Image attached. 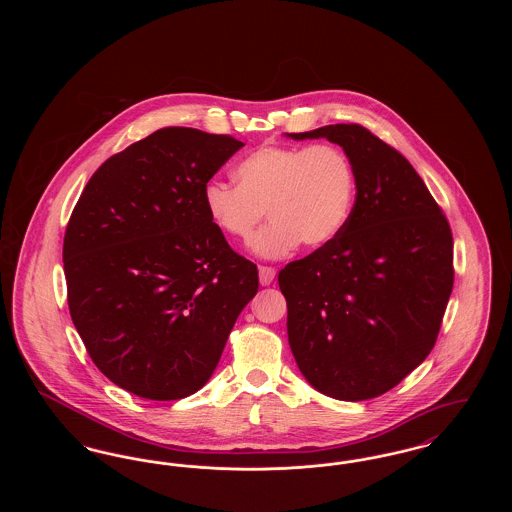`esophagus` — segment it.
<instances>
[{"label":"esophagus","instance_id":"esophagus-1","mask_svg":"<svg viewBox=\"0 0 512 512\" xmlns=\"http://www.w3.org/2000/svg\"><path fill=\"white\" fill-rule=\"evenodd\" d=\"M276 276V270L272 267H259V280L263 286H270Z\"/></svg>","mask_w":512,"mask_h":512}]
</instances>
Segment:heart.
Segmentation results:
<instances>
[{
	"label": "heart",
	"instance_id": "1",
	"mask_svg": "<svg viewBox=\"0 0 512 512\" xmlns=\"http://www.w3.org/2000/svg\"><path fill=\"white\" fill-rule=\"evenodd\" d=\"M238 184L211 178L203 205L222 234L245 242L265 215L272 222L253 238L263 259L290 255L299 244H330L351 215L357 178L347 153L332 144L265 146L236 167Z\"/></svg>",
	"mask_w": 512,
	"mask_h": 512
}]
</instances>
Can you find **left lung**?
Masks as SVG:
<instances>
[{
  "label": "left lung",
  "mask_w": 512,
  "mask_h": 512,
  "mask_svg": "<svg viewBox=\"0 0 512 512\" xmlns=\"http://www.w3.org/2000/svg\"><path fill=\"white\" fill-rule=\"evenodd\" d=\"M288 136L343 147L357 178L340 234L278 274L293 357L320 393L372 399L411 374L438 340L455 276L451 228L413 165L365 126Z\"/></svg>",
  "instance_id": "1"
}]
</instances>
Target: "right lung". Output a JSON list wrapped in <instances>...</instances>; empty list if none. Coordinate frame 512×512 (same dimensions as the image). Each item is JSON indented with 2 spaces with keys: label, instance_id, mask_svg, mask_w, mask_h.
Returning a JSON list of instances; mask_svg holds the SVG:
<instances>
[{
  "label": "right lung",
  "instance_id": "right-lung-1",
  "mask_svg": "<svg viewBox=\"0 0 512 512\" xmlns=\"http://www.w3.org/2000/svg\"><path fill=\"white\" fill-rule=\"evenodd\" d=\"M244 144L169 126L109 157L88 180L63 242L74 328L122 390L174 401L201 390L257 267L209 219L203 186Z\"/></svg>",
  "mask_w": 512,
  "mask_h": 512
}]
</instances>
